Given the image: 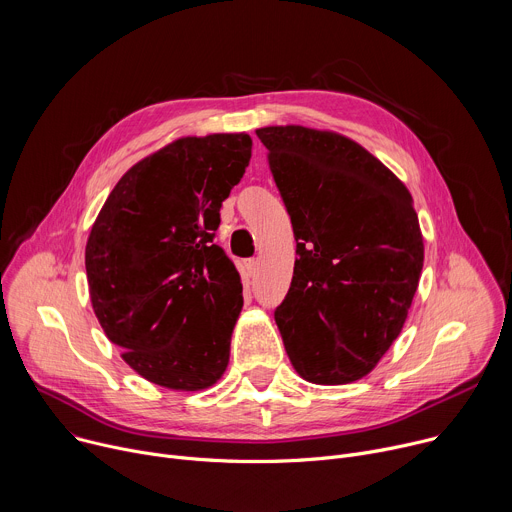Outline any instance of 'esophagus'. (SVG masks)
<instances>
[{"label": "esophagus", "mask_w": 512, "mask_h": 512, "mask_svg": "<svg viewBox=\"0 0 512 512\" xmlns=\"http://www.w3.org/2000/svg\"><path fill=\"white\" fill-rule=\"evenodd\" d=\"M257 265H259V263H257L255 259H247V261H245V273H247L249 277H251V275H255Z\"/></svg>", "instance_id": "esophagus-1"}]
</instances>
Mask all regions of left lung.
Masks as SVG:
<instances>
[{"instance_id":"8db88e82","label":"left lung","mask_w":512,"mask_h":512,"mask_svg":"<svg viewBox=\"0 0 512 512\" xmlns=\"http://www.w3.org/2000/svg\"><path fill=\"white\" fill-rule=\"evenodd\" d=\"M296 237L275 310L285 352L314 385L373 373L407 320L423 235L407 186L354 139L304 125L259 127Z\"/></svg>"}]
</instances>
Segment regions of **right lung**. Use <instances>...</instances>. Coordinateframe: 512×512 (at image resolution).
I'll return each instance as SVG.
<instances>
[{"mask_svg": "<svg viewBox=\"0 0 512 512\" xmlns=\"http://www.w3.org/2000/svg\"><path fill=\"white\" fill-rule=\"evenodd\" d=\"M251 145L245 131L170 141L121 176L91 227L93 312L121 358L154 385L202 391L229 367L243 283L212 237Z\"/></svg>", "mask_w": 512, "mask_h": 512, "instance_id": "obj_1", "label": "right lung"}]
</instances>
